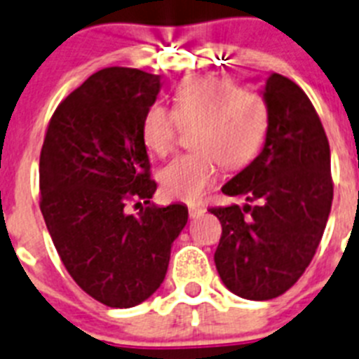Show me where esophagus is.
Masks as SVG:
<instances>
[{"label":"esophagus","instance_id":"34e87169","mask_svg":"<svg viewBox=\"0 0 359 359\" xmlns=\"http://www.w3.org/2000/svg\"><path fill=\"white\" fill-rule=\"evenodd\" d=\"M205 213V210L202 205H189V217L191 218H198Z\"/></svg>","mask_w":359,"mask_h":359}]
</instances>
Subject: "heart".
<instances>
[{
    "label": "heart",
    "mask_w": 359,
    "mask_h": 359,
    "mask_svg": "<svg viewBox=\"0 0 359 359\" xmlns=\"http://www.w3.org/2000/svg\"><path fill=\"white\" fill-rule=\"evenodd\" d=\"M195 124V151L175 157L161 171L162 195L170 201L197 202L217 182L220 164L238 170L253 161L266 141L269 106L260 92L238 88L229 79L193 76L173 92V108L155 102L146 110L141 135L146 148L168 155L179 126Z\"/></svg>",
    "instance_id": "obj_1"
}]
</instances>
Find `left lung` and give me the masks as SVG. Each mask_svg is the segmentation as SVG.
Listing matches in <instances>:
<instances>
[{
    "instance_id": "left-lung-1",
    "label": "left lung",
    "mask_w": 359,
    "mask_h": 359,
    "mask_svg": "<svg viewBox=\"0 0 359 359\" xmlns=\"http://www.w3.org/2000/svg\"><path fill=\"white\" fill-rule=\"evenodd\" d=\"M264 148L222 186L244 208H211L222 224L215 266L224 285L245 300H271L291 289L313 260L332 204L330 148L322 121L300 86L271 74Z\"/></svg>"
}]
</instances>
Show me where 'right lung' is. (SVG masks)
<instances>
[{"label":"right lung","instance_id":"right-lung-1","mask_svg":"<svg viewBox=\"0 0 359 359\" xmlns=\"http://www.w3.org/2000/svg\"><path fill=\"white\" fill-rule=\"evenodd\" d=\"M158 92L155 74L95 72L55 108L39 157V205L61 262L86 294L115 309L161 287L188 222L184 204L149 202L157 184L141 124ZM130 200L147 208L128 214Z\"/></svg>","mask_w":359,"mask_h":359}]
</instances>
